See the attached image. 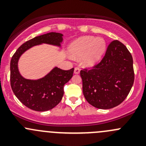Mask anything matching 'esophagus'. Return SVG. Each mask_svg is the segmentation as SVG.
<instances>
[{"label": "esophagus", "mask_w": 146, "mask_h": 146, "mask_svg": "<svg viewBox=\"0 0 146 146\" xmlns=\"http://www.w3.org/2000/svg\"><path fill=\"white\" fill-rule=\"evenodd\" d=\"M80 68L76 67V68H75V69H74V73H76V74H78V73H80Z\"/></svg>", "instance_id": "obj_1"}]
</instances>
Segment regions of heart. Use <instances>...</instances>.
<instances>
[{
	"instance_id": "1",
	"label": "heart",
	"mask_w": 146,
	"mask_h": 146,
	"mask_svg": "<svg viewBox=\"0 0 146 146\" xmlns=\"http://www.w3.org/2000/svg\"><path fill=\"white\" fill-rule=\"evenodd\" d=\"M105 47L106 44L103 39L87 36L72 43L69 46V53L73 58L82 56L86 53L84 57V64L92 66L100 59Z\"/></svg>"
}]
</instances>
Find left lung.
I'll return each mask as SVG.
<instances>
[{"label": "left lung", "instance_id": "left-lung-1", "mask_svg": "<svg viewBox=\"0 0 146 146\" xmlns=\"http://www.w3.org/2000/svg\"><path fill=\"white\" fill-rule=\"evenodd\" d=\"M80 73L88 103L98 109L113 108L126 99L133 86V58L126 46L114 40L99 63Z\"/></svg>", "mask_w": 146, "mask_h": 146}]
</instances>
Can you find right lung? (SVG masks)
<instances>
[{
  "instance_id": "obj_1",
  "label": "right lung",
  "mask_w": 146,
  "mask_h": 146,
  "mask_svg": "<svg viewBox=\"0 0 146 146\" xmlns=\"http://www.w3.org/2000/svg\"><path fill=\"white\" fill-rule=\"evenodd\" d=\"M62 34L50 32L36 36L22 44L10 61V85L15 95L28 108L44 111L55 107L64 96V85L73 76L74 68L65 70L58 68L53 69L43 78L36 80L25 79L17 69L19 58L28 48L42 43L60 45Z\"/></svg>"
}]
</instances>
